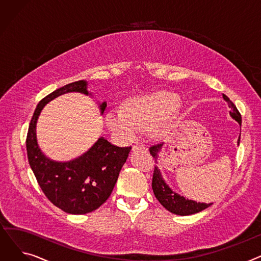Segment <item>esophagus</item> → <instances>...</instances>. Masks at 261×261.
<instances>
[{
  "instance_id": "esophagus-1",
  "label": "esophagus",
  "mask_w": 261,
  "mask_h": 261,
  "mask_svg": "<svg viewBox=\"0 0 261 261\" xmlns=\"http://www.w3.org/2000/svg\"><path fill=\"white\" fill-rule=\"evenodd\" d=\"M135 149L147 150V148H146V146H145L144 144H136V145H134V146H133V150H135Z\"/></svg>"
}]
</instances>
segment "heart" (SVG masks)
I'll return each mask as SVG.
<instances>
[{
	"instance_id": "b5f03b06",
	"label": "heart",
	"mask_w": 261,
	"mask_h": 261,
	"mask_svg": "<svg viewBox=\"0 0 261 261\" xmlns=\"http://www.w3.org/2000/svg\"><path fill=\"white\" fill-rule=\"evenodd\" d=\"M179 106L176 95L168 92H158L146 97L129 101L127 110L114 109L107 115L110 129L126 139H133L142 129L153 128L166 120ZM158 133H165L166 129L160 125Z\"/></svg>"
}]
</instances>
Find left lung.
<instances>
[{"label": "left lung", "mask_w": 261, "mask_h": 261, "mask_svg": "<svg viewBox=\"0 0 261 261\" xmlns=\"http://www.w3.org/2000/svg\"><path fill=\"white\" fill-rule=\"evenodd\" d=\"M223 98L225 101H227L228 107L230 108V111H229L230 116L236 121H238V123L241 126V114L239 113L238 109L224 94H223ZM239 143H240V136L238 139V145ZM163 146H164V143H160L149 148L150 154L155 159V161L159 158V154L161 152V149ZM152 189H153V194L155 198L159 200V202L163 205V206L170 213L175 215L189 216L193 214H197L201 211H204L205 208L210 207L213 204V203H208V204L200 203L193 200H188V199H185L183 196H180L179 194L174 193V191H172L171 188L166 184V182L163 180L161 171L158 168V166H155L153 170Z\"/></svg>", "instance_id": "8db88e82"}]
</instances>
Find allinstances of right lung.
<instances>
[{"mask_svg":"<svg viewBox=\"0 0 261 261\" xmlns=\"http://www.w3.org/2000/svg\"><path fill=\"white\" fill-rule=\"evenodd\" d=\"M86 80L72 82L41 100L32 117L26 138L27 158L39 186L55 206L73 215L91 213L108 200L131 150V147H117L100 138L89 151L70 162L51 161L41 151L36 136L41 110L64 93L89 95ZM106 107L107 102L99 106L101 114Z\"/></svg>","mask_w":261,"mask_h":261,"instance_id":"1","label":"right lung"}]
</instances>
